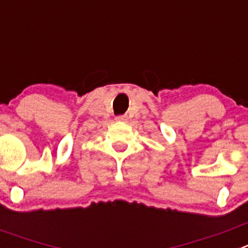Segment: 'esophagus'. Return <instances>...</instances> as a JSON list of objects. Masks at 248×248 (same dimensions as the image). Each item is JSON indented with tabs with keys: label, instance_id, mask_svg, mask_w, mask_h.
<instances>
[{
	"label": "esophagus",
	"instance_id": "34e87169",
	"mask_svg": "<svg viewBox=\"0 0 248 248\" xmlns=\"http://www.w3.org/2000/svg\"><path fill=\"white\" fill-rule=\"evenodd\" d=\"M115 119L118 120V122H125L126 120V115H118Z\"/></svg>",
	"mask_w": 248,
	"mask_h": 248
}]
</instances>
